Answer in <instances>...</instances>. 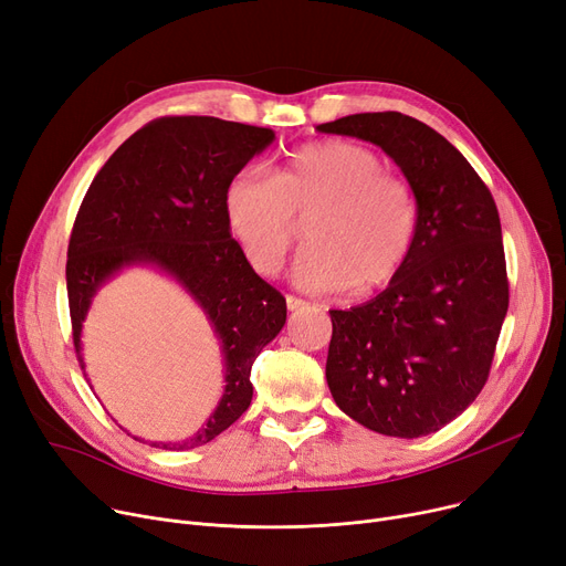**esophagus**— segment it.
Here are the masks:
<instances>
[{
	"label": "esophagus",
	"instance_id": "34e87169",
	"mask_svg": "<svg viewBox=\"0 0 566 566\" xmlns=\"http://www.w3.org/2000/svg\"><path fill=\"white\" fill-rule=\"evenodd\" d=\"M286 307L289 312H301L307 307V303L303 298H295V295H286Z\"/></svg>",
	"mask_w": 566,
	"mask_h": 566
}]
</instances>
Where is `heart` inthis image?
Listing matches in <instances>:
<instances>
[{
	"label": "heart",
	"instance_id": "heart-1",
	"mask_svg": "<svg viewBox=\"0 0 566 566\" xmlns=\"http://www.w3.org/2000/svg\"><path fill=\"white\" fill-rule=\"evenodd\" d=\"M369 146L328 139L295 148L277 176L245 167L224 190L233 238L261 275H275L307 220L310 245L293 280L310 291L371 293L392 284L418 238V199L401 176L382 171Z\"/></svg>",
	"mask_w": 566,
	"mask_h": 566
}]
</instances>
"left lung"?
I'll return each instance as SVG.
<instances>
[{
	"label": "left lung",
	"mask_w": 566,
	"mask_h": 566,
	"mask_svg": "<svg viewBox=\"0 0 566 566\" xmlns=\"http://www.w3.org/2000/svg\"><path fill=\"white\" fill-rule=\"evenodd\" d=\"M318 133L380 146L418 199V238L376 298L331 310L325 378L358 424L395 438L429 436L478 399L510 307L495 201L440 133L401 112L348 114Z\"/></svg>",
	"instance_id": "8db88e82"
}]
</instances>
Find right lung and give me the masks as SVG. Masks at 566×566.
Listing matches in <instances>:
<instances>
[{
  "label": "right lung",
  "instance_id": "right-lung-1",
  "mask_svg": "<svg viewBox=\"0 0 566 566\" xmlns=\"http://www.w3.org/2000/svg\"><path fill=\"white\" fill-rule=\"evenodd\" d=\"M273 139L271 128L216 116L158 118L116 148L80 206L66 289L82 369V323L94 295L133 265L171 277L201 307L220 342L224 390L218 408L188 440L154 448H199L241 418L252 401L256 355L286 323L282 293L254 273L224 216L227 184Z\"/></svg>",
  "mask_w": 566,
  "mask_h": 566
}]
</instances>
